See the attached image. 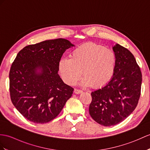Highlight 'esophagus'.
<instances>
[{
	"label": "esophagus",
	"mask_w": 150,
	"mask_h": 150,
	"mask_svg": "<svg viewBox=\"0 0 150 150\" xmlns=\"http://www.w3.org/2000/svg\"><path fill=\"white\" fill-rule=\"evenodd\" d=\"M74 92L76 94H80V93H81L82 92V90H80V89H75Z\"/></svg>",
	"instance_id": "1"
}]
</instances>
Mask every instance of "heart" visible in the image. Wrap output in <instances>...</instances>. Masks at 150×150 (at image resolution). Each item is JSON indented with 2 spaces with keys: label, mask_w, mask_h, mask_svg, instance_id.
<instances>
[{
  "label": "heart",
  "mask_w": 150,
  "mask_h": 150,
  "mask_svg": "<svg viewBox=\"0 0 150 150\" xmlns=\"http://www.w3.org/2000/svg\"><path fill=\"white\" fill-rule=\"evenodd\" d=\"M116 65V55L112 50L99 44L87 43L74 48L69 58L61 59L58 70L69 85L75 83L83 74L82 86L100 88L112 78Z\"/></svg>",
  "instance_id": "b5f03b06"
}]
</instances>
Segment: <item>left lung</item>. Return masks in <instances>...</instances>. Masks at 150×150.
<instances>
[{
    "label": "left lung",
    "mask_w": 150,
    "mask_h": 150,
    "mask_svg": "<svg viewBox=\"0 0 150 150\" xmlns=\"http://www.w3.org/2000/svg\"><path fill=\"white\" fill-rule=\"evenodd\" d=\"M116 65L112 78L102 88L91 93L90 116L105 127L125 120L137 107L141 96L142 73L127 48L116 44Z\"/></svg>",
    "instance_id": "left-lung-1"
}]
</instances>
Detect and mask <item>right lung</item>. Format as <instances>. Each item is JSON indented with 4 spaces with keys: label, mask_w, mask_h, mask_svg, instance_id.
Wrapping results in <instances>:
<instances>
[{
    "label": "right lung",
    "mask_w": 150,
    "mask_h": 150,
    "mask_svg": "<svg viewBox=\"0 0 150 150\" xmlns=\"http://www.w3.org/2000/svg\"><path fill=\"white\" fill-rule=\"evenodd\" d=\"M72 45L67 40H47L21 50L9 71L13 104L22 116L36 123H46L61 112L74 88L58 75L62 54ZM41 69V73L36 70Z\"/></svg>",
    "instance_id": "obj_1"
}]
</instances>
